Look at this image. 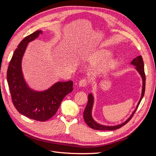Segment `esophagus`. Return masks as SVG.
<instances>
[{
	"mask_svg": "<svg viewBox=\"0 0 156 156\" xmlns=\"http://www.w3.org/2000/svg\"><path fill=\"white\" fill-rule=\"evenodd\" d=\"M87 84V81L86 79H82L79 82V87H84Z\"/></svg>",
	"mask_w": 156,
	"mask_h": 156,
	"instance_id": "obj_1",
	"label": "esophagus"
}]
</instances>
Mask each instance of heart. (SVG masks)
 Wrapping results in <instances>:
<instances>
[{
    "instance_id": "obj_1",
    "label": "heart",
    "mask_w": 156,
    "mask_h": 156,
    "mask_svg": "<svg viewBox=\"0 0 156 156\" xmlns=\"http://www.w3.org/2000/svg\"><path fill=\"white\" fill-rule=\"evenodd\" d=\"M112 53L111 51L107 49H101L98 50L96 53H94L92 56H89L88 60L91 64H96L100 62V61L107 58L111 56ZM120 63V60L118 58H112L111 59L105 63L104 64H101L100 66L98 67L96 69V73H101L107 72L112 68H115Z\"/></svg>"
}]
</instances>
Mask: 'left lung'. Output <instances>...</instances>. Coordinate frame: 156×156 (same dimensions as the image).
Returning <instances> with one entry per match:
<instances>
[{
    "mask_svg": "<svg viewBox=\"0 0 156 156\" xmlns=\"http://www.w3.org/2000/svg\"><path fill=\"white\" fill-rule=\"evenodd\" d=\"M131 64L135 66V69L137 71L139 75H140L141 78H142V81H143V87H142V92H141V96L140 100L136 105V108H135V110L133 111V112L131 113V115L127 119L126 121H124L123 123L118 124L116 126H106V125H103L101 124H99L98 122H97L95 120L93 119L92 117V108L94 106V98L92 93H90L88 94V103L87 105V107L85 108V109L83 113V116H84V120L85 121L87 125L91 127V128L94 129H96V130H115L120 128L122 126H124L126 124H127L128 122L130 119L134 115V113L135 112L136 110L137 109V108L140 104V103L142 100V99L144 96V92H145V83H146V77H145V73H144V62L142 58V56H136L135 58H134L132 62H131Z\"/></svg>",
    "mask_w": 156,
    "mask_h": 156,
    "instance_id": "left-lung-1",
    "label": "left lung"
}]
</instances>
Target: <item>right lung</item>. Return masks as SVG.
<instances>
[{
	"label": "right lung",
	"instance_id": "right-lung-1",
	"mask_svg": "<svg viewBox=\"0 0 156 156\" xmlns=\"http://www.w3.org/2000/svg\"><path fill=\"white\" fill-rule=\"evenodd\" d=\"M42 34L37 30L25 37L14 51L7 71V81L14 106L30 119L46 121L58 111L64 98L73 90V81L56 82L45 90L38 91L28 85L22 71V59L29 42Z\"/></svg>",
	"mask_w": 156,
	"mask_h": 156
}]
</instances>
